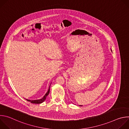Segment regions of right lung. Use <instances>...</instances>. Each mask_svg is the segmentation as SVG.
Segmentation results:
<instances>
[{
    "label": "right lung",
    "mask_w": 129,
    "mask_h": 129,
    "mask_svg": "<svg viewBox=\"0 0 129 129\" xmlns=\"http://www.w3.org/2000/svg\"><path fill=\"white\" fill-rule=\"evenodd\" d=\"M50 86H49V89H48V91H47V92L45 94V95L43 96V98H42V99H40V100H34V101H30V100H26L27 101H28V102H30L31 103H32V104H40V103H42V102H43L45 100V99H46V97H47V96L48 95V94H49V91H50Z\"/></svg>",
    "instance_id": "obj_1"
}]
</instances>
